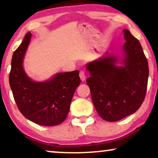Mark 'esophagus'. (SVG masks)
I'll list each match as a JSON object with an SVG mask.
<instances>
[{"label":"esophagus","instance_id":"1","mask_svg":"<svg viewBox=\"0 0 158 158\" xmlns=\"http://www.w3.org/2000/svg\"><path fill=\"white\" fill-rule=\"evenodd\" d=\"M79 76H80V78H81V81H85L86 75H85V73H84L83 71H80Z\"/></svg>","mask_w":158,"mask_h":158}]
</instances>
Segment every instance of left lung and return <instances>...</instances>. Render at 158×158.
<instances>
[{
	"label": "left lung",
	"instance_id": "1",
	"mask_svg": "<svg viewBox=\"0 0 158 158\" xmlns=\"http://www.w3.org/2000/svg\"><path fill=\"white\" fill-rule=\"evenodd\" d=\"M119 54L105 52L88 62L86 80L97 112L107 122H117L139 109L147 91L148 62L140 42L128 29Z\"/></svg>",
	"mask_w": 158,
	"mask_h": 158
}]
</instances>
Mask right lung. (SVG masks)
Wrapping results in <instances>:
<instances>
[{
	"mask_svg": "<svg viewBox=\"0 0 158 158\" xmlns=\"http://www.w3.org/2000/svg\"><path fill=\"white\" fill-rule=\"evenodd\" d=\"M32 34H26L13 54L9 84L21 113L42 126H56L65 119L71 101L81 83L79 71L59 73L44 81H33L26 73L23 60Z\"/></svg>",
	"mask_w": 158,
	"mask_h": 158,
	"instance_id": "obj_1",
	"label": "right lung"
}]
</instances>
